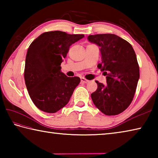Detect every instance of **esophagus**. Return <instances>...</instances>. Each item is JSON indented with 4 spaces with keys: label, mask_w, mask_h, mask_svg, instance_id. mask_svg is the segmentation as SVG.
<instances>
[{
    "label": "esophagus",
    "mask_w": 158,
    "mask_h": 158,
    "mask_svg": "<svg viewBox=\"0 0 158 158\" xmlns=\"http://www.w3.org/2000/svg\"><path fill=\"white\" fill-rule=\"evenodd\" d=\"M81 81L82 83H84V84H87V83L89 82V80L85 79V78H84V77H81Z\"/></svg>",
    "instance_id": "esophagus-1"
}]
</instances>
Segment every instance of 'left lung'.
Here are the masks:
<instances>
[{
	"mask_svg": "<svg viewBox=\"0 0 158 158\" xmlns=\"http://www.w3.org/2000/svg\"><path fill=\"white\" fill-rule=\"evenodd\" d=\"M100 47L102 63L98 68L106 76V85L96 81L98 89L91 94L99 110L106 116L122 113L132 102L139 79L136 53L129 42L114 34L88 37Z\"/></svg>",
	"mask_w": 158,
	"mask_h": 158,
	"instance_id": "8db88e82",
	"label": "left lung"
}]
</instances>
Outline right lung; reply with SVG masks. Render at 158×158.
<instances>
[{
    "label": "right lung",
    "instance_id": "1",
    "mask_svg": "<svg viewBox=\"0 0 158 158\" xmlns=\"http://www.w3.org/2000/svg\"><path fill=\"white\" fill-rule=\"evenodd\" d=\"M84 37L55 31L45 32L29 46L26 56L24 79L28 94L37 108L56 113L64 107L80 83L78 77H68L60 64L69 47Z\"/></svg>",
    "mask_w": 158,
    "mask_h": 158
}]
</instances>
